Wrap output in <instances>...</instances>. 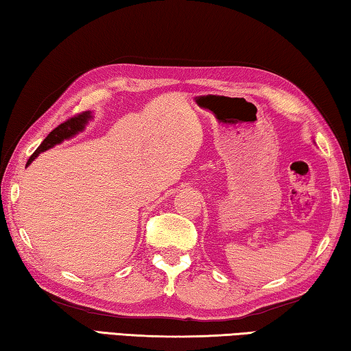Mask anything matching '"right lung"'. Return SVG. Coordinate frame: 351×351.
Returning <instances> with one entry per match:
<instances>
[{"mask_svg":"<svg viewBox=\"0 0 351 351\" xmlns=\"http://www.w3.org/2000/svg\"><path fill=\"white\" fill-rule=\"evenodd\" d=\"M90 118H91L90 112H82V113H79V114H74L73 118L66 119L65 123H62V124L57 125L54 130L49 132V135L46 136L42 145L37 147V151L31 155L29 160H27L26 166L31 165L32 160L36 158L40 152L48 151L49 147L59 145V143H62L63 140H66V138H71L73 135H76L77 132H80V130L84 129V125L87 124V121H88Z\"/></svg>","mask_w":351,"mask_h":351,"instance_id":"1","label":"right lung"}]
</instances>
